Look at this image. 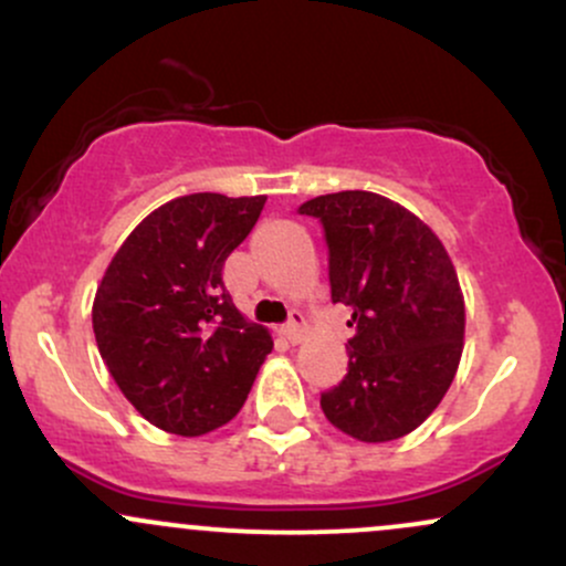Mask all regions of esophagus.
<instances>
[{
  "label": "esophagus",
  "instance_id": "esophagus-1",
  "mask_svg": "<svg viewBox=\"0 0 566 566\" xmlns=\"http://www.w3.org/2000/svg\"><path fill=\"white\" fill-rule=\"evenodd\" d=\"M284 337H287L290 343H301L303 335H305V316L301 314V311H292L287 324L282 327Z\"/></svg>",
  "mask_w": 566,
  "mask_h": 566
}]
</instances>
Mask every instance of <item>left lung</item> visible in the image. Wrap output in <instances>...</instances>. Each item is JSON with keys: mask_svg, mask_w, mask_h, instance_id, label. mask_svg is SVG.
I'll list each match as a JSON object with an SVG mask.
<instances>
[{"mask_svg": "<svg viewBox=\"0 0 566 566\" xmlns=\"http://www.w3.org/2000/svg\"><path fill=\"white\" fill-rule=\"evenodd\" d=\"M322 223L333 303L354 308L348 373L322 394L335 428L359 441L415 431L447 394L463 354L458 274L420 218L373 191L303 201Z\"/></svg>", "mask_w": 566, "mask_h": 566, "instance_id": "obj_1", "label": "left lung"}]
</instances>
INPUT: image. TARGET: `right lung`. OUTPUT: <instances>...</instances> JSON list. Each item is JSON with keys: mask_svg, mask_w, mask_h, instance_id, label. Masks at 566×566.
<instances>
[{"mask_svg": "<svg viewBox=\"0 0 566 566\" xmlns=\"http://www.w3.org/2000/svg\"><path fill=\"white\" fill-rule=\"evenodd\" d=\"M265 197L191 193L161 205L127 237L93 303L108 373L148 423L201 437L229 423L274 343L226 290V258Z\"/></svg>", "mask_w": 566, "mask_h": 566, "instance_id": "1", "label": "right lung"}]
</instances>
